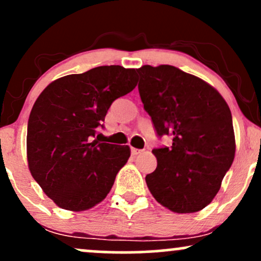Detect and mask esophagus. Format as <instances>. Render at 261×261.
I'll return each instance as SVG.
<instances>
[{
    "instance_id": "obj_1",
    "label": "esophagus",
    "mask_w": 261,
    "mask_h": 261,
    "mask_svg": "<svg viewBox=\"0 0 261 261\" xmlns=\"http://www.w3.org/2000/svg\"><path fill=\"white\" fill-rule=\"evenodd\" d=\"M142 149H137V148H131V154H133V155H137V154H141V153H142Z\"/></svg>"
}]
</instances>
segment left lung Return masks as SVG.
Returning <instances> with one entry per match:
<instances>
[{"label": "left lung", "instance_id": "left-lung-1", "mask_svg": "<svg viewBox=\"0 0 261 261\" xmlns=\"http://www.w3.org/2000/svg\"><path fill=\"white\" fill-rule=\"evenodd\" d=\"M139 92L160 137L172 145L154 148L157 168L146 175L151 194L176 214L202 210L214 200L236 153L232 114L205 81L170 65H145Z\"/></svg>", "mask_w": 261, "mask_h": 261}]
</instances>
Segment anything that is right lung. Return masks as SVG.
<instances>
[{
  "mask_svg": "<svg viewBox=\"0 0 261 261\" xmlns=\"http://www.w3.org/2000/svg\"><path fill=\"white\" fill-rule=\"evenodd\" d=\"M136 85L135 68L99 66L54 81L35 100L27 133L28 166L59 207L85 211L109 194L130 147L94 137L113 101Z\"/></svg>",
  "mask_w": 261,
  "mask_h": 261,
  "instance_id": "right-lung-1",
  "label": "right lung"
}]
</instances>
